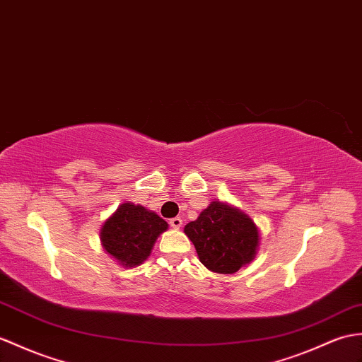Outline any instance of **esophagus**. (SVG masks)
Listing matches in <instances>:
<instances>
[{
  "mask_svg": "<svg viewBox=\"0 0 362 362\" xmlns=\"http://www.w3.org/2000/svg\"><path fill=\"white\" fill-rule=\"evenodd\" d=\"M170 225L173 226V228L179 230L180 226H182V219H180V217H173V219L170 221Z\"/></svg>",
  "mask_w": 362,
  "mask_h": 362,
  "instance_id": "1",
  "label": "esophagus"
}]
</instances>
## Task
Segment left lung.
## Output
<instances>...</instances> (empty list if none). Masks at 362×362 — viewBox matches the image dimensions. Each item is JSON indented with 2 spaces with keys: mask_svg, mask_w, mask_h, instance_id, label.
Returning <instances> with one entry per match:
<instances>
[{
  "mask_svg": "<svg viewBox=\"0 0 362 362\" xmlns=\"http://www.w3.org/2000/svg\"><path fill=\"white\" fill-rule=\"evenodd\" d=\"M185 234L194 243L200 262L208 270L233 274L255 259L259 230L240 209L214 200L194 222L185 226Z\"/></svg>",
  "mask_w": 362,
  "mask_h": 362,
  "instance_id": "obj_1",
  "label": "left lung"
}]
</instances>
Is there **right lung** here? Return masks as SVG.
Instances as JSON below:
<instances>
[{"instance_id":"right-lung-1","label":"right lung","mask_w":362,"mask_h":362,"mask_svg":"<svg viewBox=\"0 0 362 362\" xmlns=\"http://www.w3.org/2000/svg\"><path fill=\"white\" fill-rule=\"evenodd\" d=\"M168 223L146 208L126 202L103 223V248L123 267H137L151 255L157 238Z\"/></svg>"}]
</instances>
